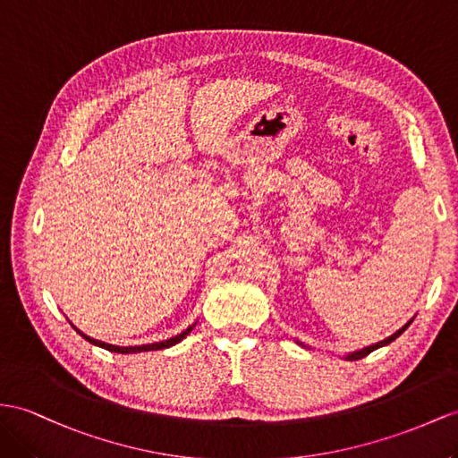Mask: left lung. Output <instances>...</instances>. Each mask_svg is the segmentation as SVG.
I'll use <instances>...</instances> for the list:
<instances>
[{"instance_id": "1", "label": "left lung", "mask_w": 458, "mask_h": 458, "mask_svg": "<svg viewBox=\"0 0 458 458\" xmlns=\"http://www.w3.org/2000/svg\"><path fill=\"white\" fill-rule=\"evenodd\" d=\"M414 319H410L404 327H403V329H398L394 335H391V336H386L385 338V341H381V343H377V344H371V346H366V348H361V350H356V352H352V354H348L346 356V360H350V361H354V360H361V358H366L368 354H371V352L373 350H377V348H381V346H386V344H391L393 341H394V338H398V336H401L406 329H408V327H410V323H412ZM298 344H301V343H298ZM301 346H306V344H301Z\"/></svg>"}]
</instances>
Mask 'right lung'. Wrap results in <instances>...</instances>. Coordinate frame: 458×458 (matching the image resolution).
<instances>
[{"label":"right lung","instance_id":"add662e5","mask_svg":"<svg viewBox=\"0 0 458 458\" xmlns=\"http://www.w3.org/2000/svg\"><path fill=\"white\" fill-rule=\"evenodd\" d=\"M193 327H195V323L193 325H190L187 327L185 331H182L180 335H175V336H172V338H168V341H162V343H152V344H140V346H115V344H106V343H102V341H97V338H90V336H87L85 333H81L77 327L73 325V329L85 338V341H89L90 344H95V346H100V348H104V350H110V352H117V354H137V352H150V350H162V348H170V346H174V344H178L180 341H183V338L190 335L191 331H193Z\"/></svg>","mask_w":458,"mask_h":458}]
</instances>
